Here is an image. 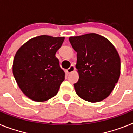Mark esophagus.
Instances as JSON below:
<instances>
[{
	"label": "esophagus",
	"instance_id": "1",
	"mask_svg": "<svg viewBox=\"0 0 133 133\" xmlns=\"http://www.w3.org/2000/svg\"><path fill=\"white\" fill-rule=\"evenodd\" d=\"M75 70V67L74 65H71L69 69H67V72L68 73H70V72H72L74 70Z\"/></svg>",
	"mask_w": 133,
	"mask_h": 133
}]
</instances>
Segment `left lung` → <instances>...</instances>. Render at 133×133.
<instances>
[{"label":"left lung","mask_w":133,"mask_h":133,"mask_svg":"<svg viewBox=\"0 0 133 133\" xmlns=\"http://www.w3.org/2000/svg\"><path fill=\"white\" fill-rule=\"evenodd\" d=\"M69 41L77 52L76 93L90 103L101 101L111 93L120 77L118 52L109 40L95 33L70 36Z\"/></svg>","instance_id":"obj_1"}]
</instances>
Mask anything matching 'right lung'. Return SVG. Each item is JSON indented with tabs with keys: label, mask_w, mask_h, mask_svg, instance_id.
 I'll return each instance as SVG.
<instances>
[{
	"label": "right lung",
	"mask_w": 133,
	"mask_h": 133,
	"mask_svg": "<svg viewBox=\"0 0 133 133\" xmlns=\"http://www.w3.org/2000/svg\"><path fill=\"white\" fill-rule=\"evenodd\" d=\"M64 40V37L41 35L27 41L16 52L12 65L14 77L30 99L46 101L58 93L65 73L55 54Z\"/></svg>",
	"instance_id": "right-lung-1"
}]
</instances>
